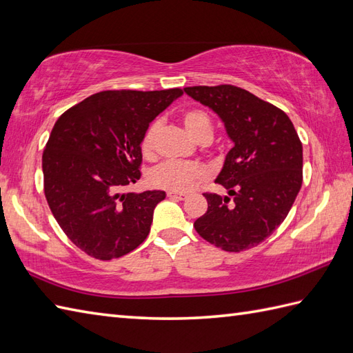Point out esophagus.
I'll list each match as a JSON object with an SVG mask.
<instances>
[{
	"mask_svg": "<svg viewBox=\"0 0 353 353\" xmlns=\"http://www.w3.org/2000/svg\"><path fill=\"white\" fill-rule=\"evenodd\" d=\"M168 197H170V199L184 201V199H187V194H185V193H175V192H168Z\"/></svg>",
	"mask_w": 353,
	"mask_h": 353,
	"instance_id": "34e87169",
	"label": "esophagus"
}]
</instances>
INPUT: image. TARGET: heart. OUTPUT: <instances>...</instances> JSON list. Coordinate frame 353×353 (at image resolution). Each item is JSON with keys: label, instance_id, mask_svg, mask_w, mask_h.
I'll return each instance as SVG.
<instances>
[{"label": "heart", "instance_id": "heart-1", "mask_svg": "<svg viewBox=\"0 0 353 353\" xmlns=\"http://www.w3.org/2000/svg\"><path fill=\"white\" fill-rule=\"evenodd\" d=\"M183 121L187 128L197 142L211 141L214 125L212 119L208 115V112L203 109H188L184 112ZM160 130V119H154L150 125L145 128L141 139V150L143 156H152L154 147H156V139ZM205 176V170L201 165L190 161H176V160H166L160 163L156 168H152L148 181L152 187L161 188V190L181 193L187 192Z\"/></svg>", "mask_w": 353, "mask_h": 353}]
</instances>
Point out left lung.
<instances>
[{
  "mask_svg": "<svg viewBox=\"0 0 353 353\" xmlns=\"http://www.w3.org/2000/svg\"><path fill=\"white\" fill-rule=\"evenodd\" d=\"M184 91L216 112L234 142L216 179L229 196L203 193L208 210L194 229L225 252L248 250L288 217L303 184V143L285 112L247 90L217 85Z\"/></svg>",
  "mask_w": 353,
  "mask_h": 353,
  "instance_id": "obj_1",
  "label": "left lung"
}]
</instances>
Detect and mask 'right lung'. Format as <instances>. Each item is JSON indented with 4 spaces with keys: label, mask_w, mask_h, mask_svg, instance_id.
<instances>
[{
    "label": "right lung",
    "mask_w": 353,
    "mask_h": 353,
    "mask_svg": "<svg viewBox=\"0 0 353 353\" xmlns=\"http://www.w3.org/2000/svg\"><path fill=\"white\" fill-rule=\"evenodd\" d=\"M183 94L109 90L58 118L43 151L45 196L59 228L83 253L110 261L150 234L165 192L124 193L141 178L145 128Z\"/></svg>",
    "instance_id": "right-lung-1"
}]
</instances>
